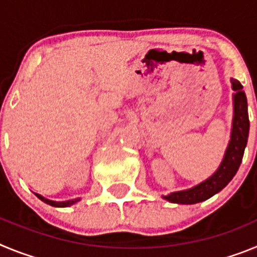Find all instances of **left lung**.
I'll list each match as a JSON object with an SVG mask.
<instances>
[{
    "label": "left lung",
    "mask_w": 257,
    "mask_h": 257,
    "mask_svg": "<svg viewBox=\"0 0 257 257\" xmlns=\"http://www.w3.org/2000/svg\"><path fill=\"white\" fill-rule=\"evenodd\" d=\"M233 94V119H231L230 140L225 149V154L217 170L206 180L197 184L194 187L184 190L172 192L167 196H162L163 199L179 203V205H194L211 198L216 193L222 190L234 178L239 169L244 148L247 145L249 131L248 110H247V97L243 91V86L238 79L230 78Z\"/></svg>",
    "instance_id": "8db88e82"
}]
</instances>
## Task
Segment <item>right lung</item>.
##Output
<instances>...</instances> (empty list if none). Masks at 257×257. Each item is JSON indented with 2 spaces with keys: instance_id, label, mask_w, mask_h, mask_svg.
Instances as JSON below:
<instances>
[{
  "instance_id": "obj_1",
  "label": "right lung",
  "mask_w": 257,
  "mask_h": 257,
  "mask_svg": "<svg viewBox=\"0 0 257 257\" xmlns=\"http://www.w3.org/2000/svg\"><path fill=\"white\" fill-rule=\"evenodd\" d=\"M35 194L41 199V201L47 203V205L52 206V207H69V206L74 205V203H77L78 201H81V198L69 199V201H51V199H47L45 198V197H42L41 194H38V193H35Z\"/></svg>"
}]
</instances>
